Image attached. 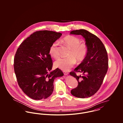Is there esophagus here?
<instances>
[{"label":"esophagus","instance_id":"obj_1","mask_svg":"<svg viewBox=\"0 0 123 123\" xmlns=\"http://www.w3.org/2000/svg\"><path fill=\"white\" fill-rule=\"evenodd\" d=\"M63 72L64 74V75H68V74H69V72H67V71H63Z\"/></svg>","mask_w":123,"mask_h":123}]
</instances>
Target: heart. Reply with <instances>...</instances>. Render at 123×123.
<instances>
[{
	"instance_id": "heart-1",
	"label": "heart",
	"mask_w": 123,
	"mask_h": 123,
	"mask_svg": "<svg viewBox=\"0 0 123 123\" xmlns=\"http://www.w3.org/2000/svg\"><path fill=\"white\" fill-rule=\"evenodd\" d=\"M62 42L70 49L68 57H61L54 63V66L63 70H68L76 63V60L80 62L86 58L88 52L87 45L80 43V40L73 35H67L64 37ZM50 54L54 58L59 56L58 43L56 41L52 43L49 49Z\"/></svg>"
}]
</instances>
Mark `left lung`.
Here are the masks:
<instances>
[{
  "instance_id": "obj_1",
  "label": "left lung",
  "mask_w": 123,
  "mask_h": 123,
  "mask_svg": "<svg viewBox=\"0 0 123 123\" xmlns=\"http://www.w3.org/2000/svg\"><path fill=\"white\" fill-rule=\"evenodd\" d=\"M70 34L82 35L85 39L88 48L85 60L70 73L76 78L78 85L71 90V94L79 98H86L94 95L101 86L107 72L108 56L104 45L95 35L84 29L73 30ZM75 72L84 75L77 76Z\"/></svg>"
}]
</instances>
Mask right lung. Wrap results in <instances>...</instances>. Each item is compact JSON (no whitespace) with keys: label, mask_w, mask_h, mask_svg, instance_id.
I'll return each mask as SVG.
<instances>
[{"label":"right lung","mask_w":123,"mask_h":123,"mask_svg":"<svg viewBox=\"0 0 123 123\" xmlns=\"http://www.w3.org/2000/svg\"><path fill=\"white\" fill-rule=\"evenodd\" d=\"M62 35L51 31H36L25 40L17 50L14 67L18 84L33 99L50 96L54 79L64 75L58 68L51 70L53 61L49 54L50 46Z\"/></svg>","instance_id":"add662e5"}]
</instances>
